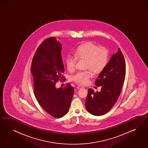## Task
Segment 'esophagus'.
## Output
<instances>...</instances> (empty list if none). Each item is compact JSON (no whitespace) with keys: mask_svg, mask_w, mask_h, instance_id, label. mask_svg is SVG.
I'll return each instance as SVG.
<instances>
[{"mask_svg":"<svg viewBox=\"0 0 148 148\" xmlns=\"http://www.w3.org/2000/svg\"><path fill=\"white\" fill-rule=\"evenodd\" d=\"M76 87H77V88H78V89H80V88H84V87L81 85L77 86Z\"/></svg>","mask_w":148,"mask_h":148,"instance_id":"34e87169","label":"esophagus"}]
</instances>
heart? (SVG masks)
Here are the masks:
<instances>
[{
	"instance_id": "heart-1",
	"label": "heart",
	"mask_w": 148,
	"mask_h": 148,
	"mask_svg": "<svg viewBox=\"0 0 148 148\" xmlns=\"http://www.w3.org/2000/svg\"><path fill=\"white\" fill-rule=\"evenodd\" d=\"M77 59L85 60V68L88 69L77 72L71 77V79L77 84L85 85L92 76L91 71L95 74H98L106 67L108 51L105 48H99L98 45L90 42L80 45L74 51V56L69 55L66 58V66L69 72L75 70Z\"/></svg>"
}]
</instances>
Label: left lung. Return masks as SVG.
Instances as JSON below:
<instances>
[{
	"mask_svg": "<svg viewBox=\"0 0 148 148\" xmlns=\"http://www.w3.org/2000/svg\"><path fill=\"white\" fill-rule=\"evenodd\" d=\"M125 74V59L119 48L95 81V86H101V90H88L85 103L88 112L98 116L111 110L121 94Z\"/></svg>",
	"mask_w": 148,
	"mask_h": 148,
	"instance_id": "1",
	"label": "left lung"
}]
</instances>
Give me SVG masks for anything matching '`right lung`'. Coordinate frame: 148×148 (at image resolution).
<instances>
[{
	"mask_svg": "<svg viewBox=\"0 0 148 148\" xmlns=\"http://www.w3.org/2000/svg\"><path fill=\"white\" fill-rule=\"evenodd\" d=\"M61 49L62 45L55 37L47 38L36 50L30 69L37 101L51 116L56 118L67 113L74 90L70 83L64 88L55 87L58 81L65 80Z\"/></svg>",
	"mask_w": 148,
	"mask_h": 148,
	"instance_id": "right-lung-1",
	"label": "right lung"
}]
</instances>
